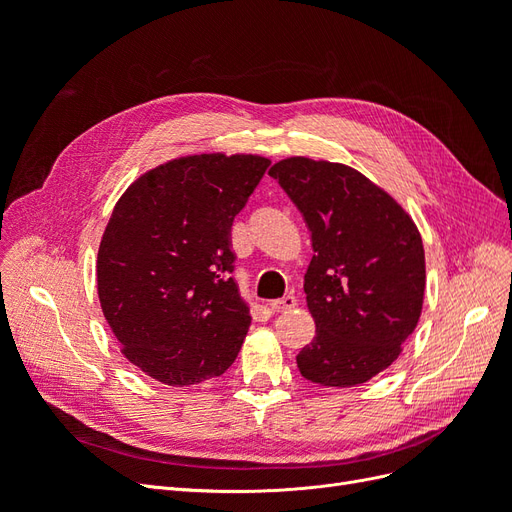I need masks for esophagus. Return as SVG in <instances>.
Wrapping results in <instances>:
<instances>
[{"instance_id":"34e87169","label":"esophagus","mask_w":512,"mask_h":512,"mask_svg":"<svg viewBox=\"0 0 512 512\" xmlns=\"http://www.w3.org/2000/svg\"><path fill=\"white\" fill-rule=\"evenodd\" d=\"M294 305H297V299H294L292 294H286V297H282V299H275V301H271V303H269L271 312H286V309H292Z\"/></svg>"}]
</instances>
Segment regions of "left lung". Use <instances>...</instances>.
I'll list each match as a JSON object with an SVG mask.
<instances>
[{"label": "left lung", "instance_id": "8db88e82", "mask_svg": "<svg viewBox=\"0 0 512 512\" xmlns=\"http://www.w3.org/2000/svg\"><path fill=\"white\" fill-rule=\"evenodd\" d=\"M269 175L301 211L314 247L303 288L316 337L297 354L301 376L337 389L363 384L397 359L421 316V235L350 166L288 158Z\"/></svg>", "mask_w": 512, "mask_h": 512}]
</instances>
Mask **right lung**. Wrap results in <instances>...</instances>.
Listing matches in <instances>:
<instances>
[{"mask_svg":"<svg viewBox=\"0 0 512 512\" xmlns=\"http://www.w3.org/2000/svg\"><path fill=\"white\" fill-rule=\"evenodd\" d=\"M269 160L166 162L119 198L98 252V297L130 363L170 386L222 376L250 329L230 226Z\"/></svg>","mask_w":512,"mask_h":512,"instance_id":"right-lung-1","label":"right lung"}]
</instances>
